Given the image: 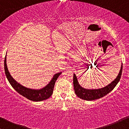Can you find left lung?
I'll list each match as a JSON object with an SVG mask.
<instances>
[{"mask_svg":"<svg viewBox=\"0 0 129 129\" xmlns=\"http://www.w3.org/2000/svg\"><path fill=\"white\" fill-rule=\"evenodd\" d=\"M122 72V63L121 68H120V71H119L117 76L113 81L111 82L110 84L103 87V88L92 89H86L82 87L79 84V82H78L76 74H74L73 86L75 93L77 95V96L79 97V98L86 101H93L103 98L108 93H109L112 90H113L115 86L117 84V83L120 81Z\"/></svg>","mask_w":129,"mask_h":129,"instance_id":"obj_1","label":"left lung"}]
</instances>
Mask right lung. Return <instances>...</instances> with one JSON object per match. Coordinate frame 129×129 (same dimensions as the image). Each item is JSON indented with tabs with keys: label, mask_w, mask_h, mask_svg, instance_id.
Segmentation results:
<instances>
[{
	"label": "right lung",
	"mask_w": 129,
	"mask_h": 129,
	"mask_svg": "<svg viewBox=\"0 0 129 129\" xmlns=\"http://www.w3.org/2000/svg\"><path fill=\"white\" fill-rule=\"evenodd\" d=\"M7 55H5V60H4V69H5V73L6 75L8 81L12 86L13 88L18 92L20 94L23 95L25 98H27L28 99L33 101L38 102L46 100L48 99L51 95H52L53 92L54 86H55V82L56 81L57 78L59 77V76L61 74V72L58 73L54 74L53 77L50 81V83H48L46 86H45L43 88L40 89H33L28 88V87H25V86L21 85L20 83H17V81L12 78L8 70L7 66Z\"/></svg>",
	"instance_id": "obj_1"
}]
</instances>
